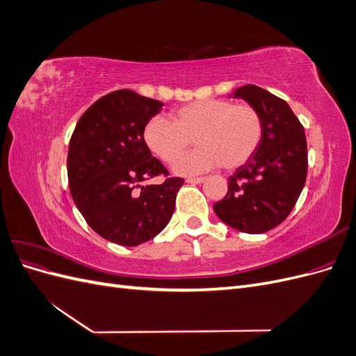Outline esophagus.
<instances>
[{"instance_id": "obj_1", "label": "esophagus", "mask_w": 356, "mask_h": 356, "mask_svg": "<svg viewBox=\"0 0 356 356\" xmlns=\"http://www.w3.org/2000/svg\"><path fill=\"white\" fill-rule=\"evenodd\" d=\"M204 178L203 177H197V178H187V182L188 184H200V182H203Z\"/></svg>"}]
</instances>
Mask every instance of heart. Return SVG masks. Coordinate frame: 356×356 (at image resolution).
Segmentation results:
<instances>
[{
  "instance_id": "heart-1",
  "label": "heart",
  "mask_w": 356,
  "mask_h": 356,
  "mask_svg": "<svg viewBox=\"0 0 356 356\" xmlns=\"http://www.w3.org/2000/svg\"><path fill=\"white\" fill-rule=\"evenodd\" d=\"M263 117L251 104L229 99H204L187 104L170 113V122L153 117L144 126L147 148L165 163L175 161L186 151L191 139L200 147L179 161L174 170L182 175L200 174L212 168H239L261 144Z\"/></svg>"
}]
</instances>
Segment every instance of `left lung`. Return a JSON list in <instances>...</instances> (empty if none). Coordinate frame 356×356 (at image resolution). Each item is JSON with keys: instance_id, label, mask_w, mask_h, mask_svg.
I'll return each mask as SVG.
<instances>
[{"instance_id": "8db88e82", "label": "left lung", "mask_w": 356, "mask_h": 356, "mask_svg": "<svg viewBox=\"0 0 356 356\" xmlns=\"http://www.w3.org/2000/svg\"><path fill=\"white\" fill-rule=\"evenodd\" d=\"M260 111L264 122L255 154L229 178L225 197L213 204L230 227L258 234L275 229L296 207L307 177L305 127L289 105L255 84L234 90Z\"/></svg>"}]
</instances>
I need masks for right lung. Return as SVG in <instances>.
<instances>
[{"instance_id": "obj_1", "label": "right lung", "mask_w": 356, "mask_h": 356, "mask_svg": "<svg viewBox=\"0 0 356 356\" xmlns=\"http://www.w3.org/2000/svg\"><path fill=\"white\" fill-rule=\"evenodd\" d=\"M163 104L122 89L102 96L80 117L68 148V184L75 207L104 239L136 246L166 227L184 179L170 177L147 148L143 131ZM154 176L165 179L141 186Z\"/></svg>"}]
</instances>
